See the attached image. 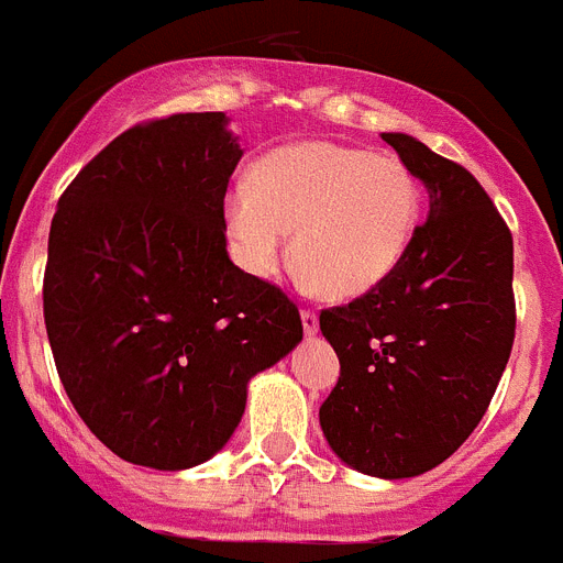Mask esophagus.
<instances>
[{"mask_svg": "<svg viewBox=\"0 0 563 563\" xmlns=\"http://www.w3.org/2000/svg\"><path fill=\"white\" fill-rule=\"evenodd\" d=\"M302 331H306V334H317V329H320V317H317V311L314 309H302Z\"/></svg>", "mask_w": 563, "mask_h": 563, "instance_id": "obj_1", "label": "esophagus"}]
</instances>
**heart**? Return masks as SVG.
<instances>
[{
	"instance_id": "obj_1",
	"label": "heart",
	"mask_w": 563,
	"mask_h": 563,
	"mask_svg": "<svg viewBox=\"0 0 563 563\" xmlns=\"http://www.w3.org/2000/svg\"><path fill=\"white\" fill-rule=\"evenodd\" d=\"M422 187L397 155L329 141H297L263 155L249 189L223 203L234 257L254 277L275 275L286 234L306 280L331 300L374 291L408 254Z\"/></svg>"
}]
</instances>
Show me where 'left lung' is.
Masks as SVG:
<instances>
[{"instance_id": "left-lung-1", "label": "left lung", "mask_w": 563, "mask_h": 563, "mask_svg": "<svg viewBox=\"0 0 563 563\" xmlns=\"http://www.w3.org/2000/svg\"><path fill=\"white\" fill-rule=\"evenodd\" d=\"M428 187V221L394 275L320 311L340 379L322 433L354 471L410 478L462 448L498 388L516 340L512 234L462 164L383 133Z\"/></svg>"}]
</instances>
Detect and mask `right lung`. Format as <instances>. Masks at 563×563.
<instances>
[{
    "mask_svg": "<svg viewBox=\"0 0 563 563\" xmlns=\"http://www.w3.org/2000/svg\"><path fill=\"white\" fill-rule=\"evenodd\" d=\"M243 150L223 112L144 121L58 198L42 300L58 379L124 462L221 451L246 385L302 340L295 300L229 261L223 198Z\"/></svg>",
    "mask_w": 563,
    "mask_h": 563,
    "instance_id": "1",
    "label": "right lung"
}]
</instances>
